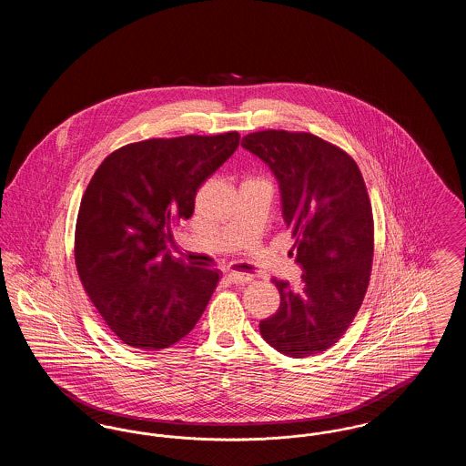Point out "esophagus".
Returning a JSON list of instances; mask_svg holds the SVG:
<instances>
[{"instance_id":"obj_1","label":"esophagus","mask_w":466,"mask_h":466,"mask_svg":"<svg viewBox=\"0 0 466 466\" xmlns=\"http://www.w3.org/2000/svg\"><path fill=\"white\" fill-rule=\"evenodd\" d=\"M227 278L236 283V285H244V283H249L251 281V276L249 274H244V272H238V270H230L227 274Z\"/></svg>"}]
</instances>
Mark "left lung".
I'll use <instances>...</instances> for the list:
<instances>
[{
    "label": "left lung",
    "instance_id": "left-lung-1",
    "mask_svg": "<svg viewBox=\"0 0 466 466\" xmlns=\"http://www.w3.org/2000/svg\"><path fill=\"white\" fill-rule=\"evenodd\" d=\"M241 147L278 179L304 272L299 289L272 279L281 304L260 333L283 355L323 353L348 330L369 289L374 220L365 181L351 157L314 134L270 129L244 136Z\"/></svg>",
    "mask_w": 466,
    "mask_h": 466
}]
</instances>
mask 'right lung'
Returning a JSON list of instances; mask_svg holds the SVG:
<instances>
[{
    "label": "right lung",
    "mask_w": 466,
    "mask_h": 466,
    "mask_svg": "<svg viewBox=\"0 0 466 466\" xmlns=\"http://www.w3.org/2000/svg\"><path fill=\"white\" fill-rule=\"evenodd\" d=\"M239 134L147 139L103 160L82 198L75 260L80 281L124 344L171 348L199 321L218 268L188 266L167 249L173 225L239 147Z\"/></svg>",
    "instance_id": "obj_1"
}]
</instances>
